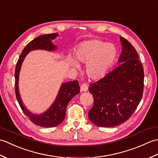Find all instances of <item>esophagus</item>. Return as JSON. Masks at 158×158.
Listing matches in <instances>:
<instances>
[{
  "label": "esophagus",
  "mask_w": 158,
  "mask_h": 158,
  "mask_svg": "<svg viewBox=\"0 0 158 158\" xmlns=\"http://www.w3.org/2000/svg\"><path fill=\"white\" fill-rule=\"evenodd\" d=\"M80 88H81V92H86L88 89V86L85 83H83Z\"/></svg>",
  "instance_id": "esophagus-1"
}]
</instances>
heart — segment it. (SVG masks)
Listing matches in <instances>:
<instances>
[{
    "label": "heart",
    "mask_w": 158,
    "mask_h": 158,
    "mask_svg": "<svg viewBox=\"0 0 158 158\" xmlns=\"http://www.w3.org/2000/svg\"><path fill=\"white\" fill-rule=\"evenodd\" d=\"M117 49L111 43H106L98 39L83 42L75 52L77 63L86 64V73L92 80H99L105 77L113 64L117 57ZM70 63L74 68L79 66L72 60Z\"/></svg>",
    "instance_id": "heart-1"
}]
</instances>
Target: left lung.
I'll return each instance as SVG.
<instances>
[{"label": "left lung", "mask_w": 158, "mask_h": 158, "mask_svg": "<svg viewBox=\"0 0 158 158\" xmlns=\"http://www.w3.org/2000/svg\"><path fill=\"white\" fill-rule=\"evenodd\" d=\"M122 52L120 64L90 84L94 105L89 120L99 127H114L124 123L139 105L144 89V70L136 50L125 38L120 37Z\"/></svg>", "instance_id": "left-lung-1"}]
</instances>
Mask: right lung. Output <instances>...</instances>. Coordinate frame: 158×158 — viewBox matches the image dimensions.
<instances>
[{"instance_id":"right-lung-1","label":"right lung","mask_w":158,"mask_h":158,"mask_svg":"<svg viewBox=\"0 0 158 158\" xmlns=\"http://www.w3.org/2000/svg\"><path fill=\"white\" fill-rule=\"evenodd\" d=\"M58 35L57 33L43 35L39 36L31 41L23 49L15 66V96L19 105L23 113L28 117L31 122L39 126L45 127H52L59 125L64 119L66 116V109L67 105L75 95L79 93L80 87L78 81H73L63 83L60 89L58 96L51 107L41 115H35L30 112L23 105L18 90V79L20 68L23 60L29 52L35 49H45L53 51L56 46L53 44L52 40L54 39Z\"/></svg>"}]
</instances>
